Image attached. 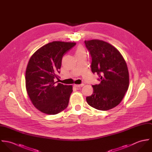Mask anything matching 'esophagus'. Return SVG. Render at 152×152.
<instances>
[{"instance_id": "obj_1", "label": "esophagus", "mask_w": 152, "mask_h": 152, "mask_svg": "<svg viewBox=\"0 0 152 152\" xmlns=\"http://www.w3.org/2000/svg\"><path fill=\"white\" fill-rule=\"evenodd\" d=\"M84 86V84H74V87H77V88H78V87H83Z\"/></svg>"}]
</instances>
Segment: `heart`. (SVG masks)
<instances>
[{
  "mask_svg": "<svg viewBox=\"0 0 152 152\" xmlns=\"http://www.w3.org/2000/svg\"><path fill=\"white\" fill-rule=\"evenodd\" d=\"M85 50H84V49L82 47H81V46H79L78 48H77V51H76V53H80V52H83V51H84Z\"/></svg>",
  "mask_w": 152,
  "mask_h": 152,
  "instance_id": "heart-1",
  "label": "heart"
}]
</instances>
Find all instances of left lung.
Wrapping results in <instances>:
<instances>
[{
    "mask_svg": "<svg viewBox=\"0 0 152 152\" xmlns=\"http://www.w3.org/2000/svg\"><path fill=\"white\" fill-rule=\"evenodd\" d=\"M84 43L92 58L91 71L97 73L101 81L92 86L94 91L86 98L87 103L100 110L113 108L121 102L129 87L127 64L120 52L110 44L98 40Z\"/></svg>",
    "mask_w": 152,
    "mask_h": 152,
    "instance_id": "8db88e82",
    "label": "left lung"
}]
</instances>
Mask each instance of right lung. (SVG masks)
I'll list each match as a JSON object with an SVG mask.
<instances>
[{
	"instance_id": "add662e5",
	"label": "right lung",
	"mask_w": 152,
	"mask_h": 152,
	"mask_svg": "<svg viewBox=\"0 0 152 152\" xmlns=\"http://www.w3.org/2000/svg\"><path fill=\"white\" fill-rule=\"evenodd\" d=\"M75 43L53 42L37 50L30 58L26 71V87L34 106L42 112L56 115L68 105L72 86L56 82L59 80L63 56Z\"/></svg>"
}]
</instances>
